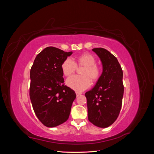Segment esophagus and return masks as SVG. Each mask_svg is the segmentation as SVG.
I'll use <instances>...</instances> for the list:
<instances>
[{
    "label": "esophagus",
    "instance_id": "obj_1",
    "mask_svg": "<svg viewBox=\"0 0 154 154\" xmlns=\"http://www.w3.org/2000/svg\"><path fill=\"white\" fill-rule=\"evenodd\" d=\"M76 96L78 97V96H80L82 94V93L80 92H78V91H76Z\"/></svg>",
    "mask_w": 154,
    "mask_h": 154
}]
</instances>
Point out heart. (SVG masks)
<instances>
[{"mask_svg":"<svg viewBox=\"0 0 154 154\" xmlns=\"http://www.w3.org/2000/svg\"><path fill=\"white\" fill-rule=\"evenodd\" d=\"M96 60L89 53H83L76 58V63L71 58H67L62 64V71L66 76H70L75 72L78 67H84L82 71L83 76H72L66 80L67 85L76 91L85 90L91 85V80L96 82L101 76V68L96 64Z\"/></svg>","mask_w":154,"mask_h":154,"instance_id":"obj_1","label":"heart"}]
</instances>
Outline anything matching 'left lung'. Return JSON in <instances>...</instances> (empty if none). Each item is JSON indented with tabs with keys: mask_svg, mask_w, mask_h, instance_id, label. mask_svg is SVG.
<instances>
[{
	"mask_svg": "<svg viewBox=\"0 0 154 154\" xmlns=\"http://www.w3.org/2000/svg\"><path fill=\"white\" fill-rule=\"evenodd\" d=\"M92 51L98 56L103 72L96 84L85 93L88 119L96 127L106 128L119 114L124 92L123 71L118 59L103 48Z\"/></svg>",
	"mask_w": 154,
	"mask_h": 154,
	"instance_id": "8db88e82",
	"label": "left lung"
}]
</instances>
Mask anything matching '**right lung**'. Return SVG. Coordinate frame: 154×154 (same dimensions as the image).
Listing matches in <instances>:
<instances>
[{
	"instance_id": "obj_1",
	"label": "right lung",
	"mask_w": 154,
	"mask_h": 154,
	"mask_svg": "<svg viewBox=\"0 0 154 154\" xmlns=\"http://www.w3.org/2000/svg\"><path fill=\"white\" fill-rule=\"evenodd\" d=\"M72 54L48 47L36 56L30 71L29 96L41 123L55 127L68 119L76 94L64 85L62 64Z\"/></svg>"
}]
</instances>
